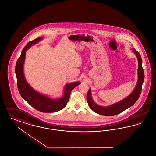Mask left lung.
I'll use <instances>...</instances> for the list:
<instances>
[{
  "instance_id": "8db88e82",
  "label": "left lung",
  "mask_w": 156,
  "mask_h": 156,
  "mask_svg": "<svg viewBox=\"0 0 156 156\" xmlns=\"http://www.w3.org/2000/svg\"><path fill=\"white\" fill-rule=\"evenodd\" d=\"M133 51L138 59V81L136 87L133 92L125 99L120 101L116 104L112 105L108 107H103L95 104L92 99L90 95V89L87 94V100L90 108L95 112L104 116H113L118 115L120 113L125 111L127 108L132 106L138 100L141 94L142 85L144 79V70L142 67V59L140 54L134 48H133Z\"/></svg>"
}]
</instances>
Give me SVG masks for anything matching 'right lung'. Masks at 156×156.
Here are the masks:
<instances>
[{
    "mask_svg": "<svg viewBox=\"0 0 156 156\" xmlns=\"http://www.w3.org/2000/svg\"><path fill=\"white\" fill-rule=\"evenodd\" d=\"M41 39L42 37L37 38L29 41L24 47L20 57L17 61L15 73L17 78V88L23 98L37 111L44 113H52L59 111L67 105L72 90L80 85V82H75L67 84L65 87L64 97L55 100L51 99L37 92L27 83L23 74V65L26 51L30 46L37 43Z\"/></svg>",
    "mask_w": 156,
    "mask_h": 156,
    "instance_id": "add662e5",
    "label": "right lung"
}]
</instances>
